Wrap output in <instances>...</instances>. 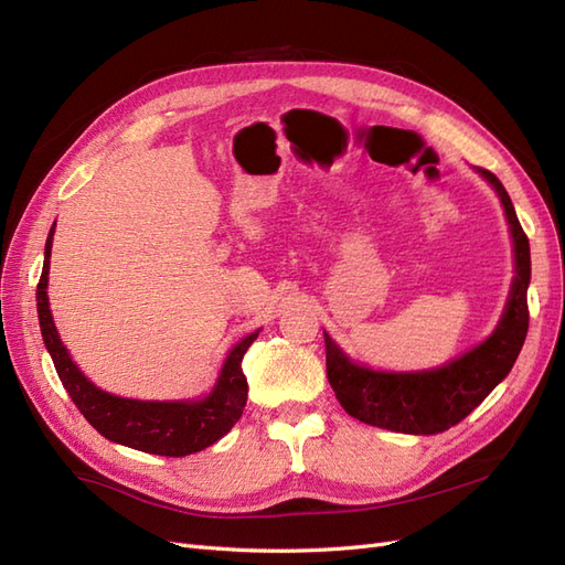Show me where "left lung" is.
<instances>
[{"label": "left lung", "mask_w": 565, "mask_h": 565, "mask_svg": "<svg viewBox=\"0 0 565 565\" xmlns=\"http://www.w3.org/2000/svg\"><path fill=\"white\" fill-rule=\"evenodd\" d=\"M478 174L498 191L511 228V241H514L516 276L498 328L486 341L448 365L422 372H382L355 365L324 332L328 380L337 401L351 417L380 426V429L415 436L448 431L473 407L481 405L488 393L514 367L530 318V245L500 179L486 169H478Z\"/></svg>", "instance_id": "8db88e82"}]
</instances>
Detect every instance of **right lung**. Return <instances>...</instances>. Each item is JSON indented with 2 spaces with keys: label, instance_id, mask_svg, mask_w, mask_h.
<instances>
[{
  "label": "right lung",
  "instance_id": "add662e5",
  "mask_svg": "<svg viewBox=\"0 0 565 565\" xmlns=\"http://www.w3.org/2000/svg\"><path fill=\"white\" fill-rule=\"evenodd\" d=\"M54 228L56 224L51 226L44 247V268L38 282V316L44 347L54 361L58 380L84 419L108 440L150 455L185 457L214 446L243 417L247 403L243 358L254 339L259 337V330L247 334L231 349L210 396L198 401H134L113 396L84 377V372L63 347L54 318H51L46 285Z\"/></svg>",
  "mask_w": 565,
  "mask_h": 565
}]
</instances>
